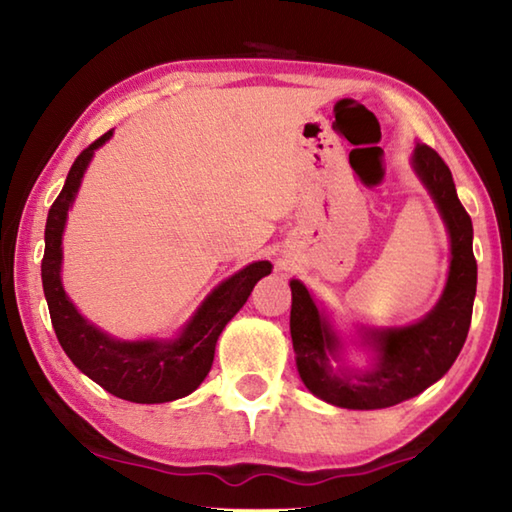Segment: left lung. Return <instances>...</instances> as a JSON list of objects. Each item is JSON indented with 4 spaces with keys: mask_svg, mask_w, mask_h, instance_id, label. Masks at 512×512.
I'll list each match as a JSON object with an SVG mask.
<instances>
[{
    "mask_svg": "<svg viewBox=\"0 0 512 512\" xmlns=\"http://www.w3.org/2000/svg\"><path fill=\"white\" fill-rule=\"evenodd\" d=\"M413 166L433 195L450 233V273L444 295L422 319L404 328L370 330L379 362L370 370L330 368L337 353V337L319 313L302 282L293 279L290 293V337L299 377L310 393L339 408L373 410L402 404L442 379L462 350L477 290V262L473 255V222L457 197L453 175L437 150L415 146Z\"/></svg>",
    "mask_w": 512,
    "mask_h": 512,
    "instance_id": "1",
    "label": "left lung"
}]
</instances>
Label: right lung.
<instances>
[{"label":"right lung","instance_id":"right-lung-1","mask_svg":"<svg viewBox=\"0 0 512 512\" xmlns=\"http://www.w3.org/2000/svg\"><path fill=\"white\" fill-rule=\"evenodd\" d=\"M113 135L108 130L77 155L66 184L48 210L42 284L55 335L64 353L84 375L110 395L135 404H164L186 397L204 382L213 366L215 344L224 326L246 304L255 284L270 275L268 262H255L219 284L175 342H115L77 313L59 279L62 270V233L68 208L82 182L95 148Z\"/></svg>","mask_w":512,"mask_h":512}]
</instances>
